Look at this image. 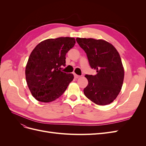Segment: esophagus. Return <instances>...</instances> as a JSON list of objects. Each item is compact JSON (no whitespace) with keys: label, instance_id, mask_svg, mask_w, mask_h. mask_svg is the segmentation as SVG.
Segmentation results:
<instances>
[{"label":"esophagus","instance_id":"1","mask_svg":"<svg viewBox=\"0 0 146 146\" xmlns=\"http://www.w3.org/2000/svg\"><path fill=\"white\" fill-rule=\"evenodd\" d=\"M74 77L76 78H79V77H80V76H78V75H77V74H74Z\"/></svg>","mask_w":146,"mask_h":146}]
</instances>
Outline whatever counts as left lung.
Wrapping results in <instances>:
<instances>
[{
    "mask_svg": "<svg viewBox=\"0 0 146 146\" xmlns=\"http://www.w3.org/2000/svg\"><path fill=\"white\" fill-rule=\"evenodd\" d=\"M97 74L86 75L88 85L83 90L88 99L97 105H106L115 99L122 86L124 70L118 52L111 44L93 38H77Z\"/></svg>",
    "mask_w": 146,
    "mask_h": 146,
    "instance_id": "obj_1",
    "label": "left lung"
}]
</instances>
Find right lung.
Segmentation results:
<instances>
[{"label": "right lung", "mask_w": 146, "mask_h": 146, "mask_svg": "<svg viewBox=\"0 0 146 146\" xmlns=\"http://www.w3.org/2000/svg\"><path fill=\"white\" fill-rule=\"evenodd\" d=\"M76 44L74 38L48 39L39 43L29 56L25 78L32 96L42 102L58 99L74 78L72 74L61 71L66 54Z\"/></svg>", "instance_id": "right-lung-1"}]
</instances>
